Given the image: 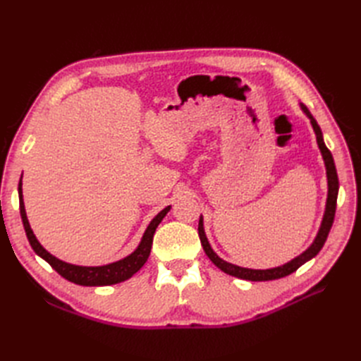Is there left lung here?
Listing matches in <instances>:
<instances>
[{"label":"left lung","mask_w":361,"mask_h":361,"mask_svg":"<svg viewBox=\"0 0 361 361\" xmlns=\"http://www.w3.org/2000/svg\"><path fill=\"white\" fill-rule=\"evenodd\" d=\"M300 108L302 110V113L307 116V118L310 120V125L313 128V133L316 135V143H318V147L321 150V155L324 159V166H325V174H326V187H329V191H326V202H325V211H324V216L322 221L319 226V231L316 233L313 243L305 248L301 255H298L297 257H293L292 260L286 262L280 267H274V268H268V269H253V268H244V267H238L231 264V262L223 260L220 256H218L215 251L212 250L209 241H207L206 233H204V227H203V216L200 215L199 220V236H200V243L202 247L204 250L206 256L212 260V264L215 267L220 268L223 272L228 276H233L236 279H243V280H248V281H268V280H277L281 277H286L292 272L297 271L301 265H304L305 262H309L310 259H313L316 255L319 253L321 248L324 247L326 236L330 233V228L333 226L334 221V214H336V202H337V192H338V179H337V171H336V166L333 161V155L331 152L326 149L325 143H324V137H322V130L316 122L314 117L310 114V111L307 110V106L300 104Z\"/></svg>","instance_id":"left-lung-1"}]
</instances>
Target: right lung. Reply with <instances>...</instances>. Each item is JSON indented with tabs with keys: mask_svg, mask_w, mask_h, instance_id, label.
Returning <instances> with one entry per match:
<instances>
[{
	"mask_svg": "<svg viewBox=\"0 0 361 361\" xmlns=\"http://www.w3.org/2000/svg\"><path fill=\"white\" fill-rule=\"evenodd\" d=\"M18 192H19L20 218H23L27 238L30 241V245L32 247V250H35V253L40 256L43 260H47L61 277L75 283V285H81V286H110L133 277L135 272L147 262L157 227L162 221V218L166 216L171 209V206H167L164 207L157 216H154V220L149 223L143 236H141V241L137 245V248L126 257L111 262V264H106V265L81 267V265H73V264H68V262H63L59 257L52 256L47 248H43V245L37 241L35 232H32L27 218L24 195H23V176H20L19 185H18Z\"/></svg>",
	"mask_w": 361,
	"mask_h": 361,
	"instance_id": "obj_1",
	"label": "right lung"
}]
</instances>
